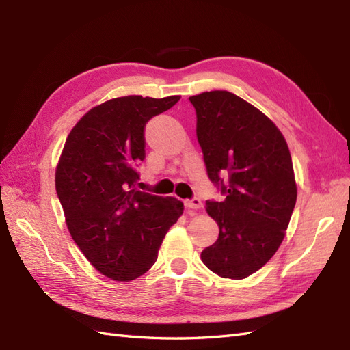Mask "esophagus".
<instances>
[{"mask_svg": "<svg viewBox=\"0 0 350 350\" xmlns=\"http://www.w3.org/2000/svg\"><path fill=\"white\" fill-rule=\"evenodd\" d=\"M185 206H187L188 209H200V207L203 206V203H202V200L194 197L191 200H185Z\"/></svg>", "mask_w": 350, "mask_h": 350, "instance_id": "34e87169", "label": "esophagus"}]
</instances>
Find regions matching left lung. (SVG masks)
I'll return each mask as SVG.
<instances>
[{
    "label": "left lung",
    "instance_id": "left-lung-1",
    "mask_svg": "<svg viewBox=\"0 0 350 350\" xmlns=\"http://www.w3.org/2000/svg\"><path fill=\"white\" fill-rule=\"evenodd\" d=\"M189 102L207 176L224 196L206 202L219 236L202 260L222 278H247L284 239L296 203L292 156L277 126L239 96L217 90Z\"/></svg>",
    "mask_w": 350,
    "mask_h": 350
}]
</instances>
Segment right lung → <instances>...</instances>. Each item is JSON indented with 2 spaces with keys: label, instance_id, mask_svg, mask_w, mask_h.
Listing matches in <instances>:
<instances>
[{
  "label": "right lung",
  "instance_id": "right-lung-1",
  "mask_svg": "<svg viewBox=\"0 0 350 350\" xmlns=\"http://www.w3.org/2000/svg\"><path fill=\"white\" fill-rule=\"evenodd\" d=\"M179 99H111L88 111L66 139L57 196L73 241L108 278L131 281L150 269L168 228L183 213L177 198L135 188L146 124Z\"/></svg>",
  "mask_w": 350,
  "mask_h": 350
}]
</instances>
